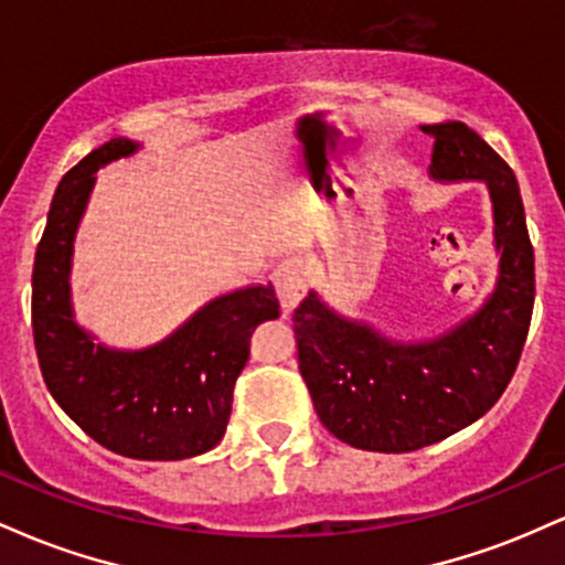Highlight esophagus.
Here are the masks:
<instances>
[{"label": "esophagus", "instance_id": "34e87169", "mask_svg": "<svg viewBox=\"0 0 565 565\" xmlns=\"http://www.w3.org/2000/svg\"><path fill=\"white\" fill-rule=\"evenodd\" d=\"M274 287L278 305H281L284 313H289V310L302 300L305 289H308V270H305V263L300 257H284V260L276 265Z\"/></svg>", "mask_w": 565, "mask_h": 565}]
</instances>
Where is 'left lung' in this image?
<instances>
[{
    "instance_id": "left-lung-1",
    "label": "left lung",
    "mask_w": 565,
    "mask_h": 565,
    "mask_svg": "<svg viewBox=\"0 0 565 565\" xmlns=\"http://www.w3.org/2000/svg\"><path fill=\"white\" fill-rule=\"evenodd\" d=\"M423 132L436 140L433 180L489 188L499 276L476 313L423 342L350 321L316 291L297 305V361L316 414L334 438L366 451H417L481 419L515 374L534 310V246L508 161L462 121Z\"/></svg>"
}]
</instances>
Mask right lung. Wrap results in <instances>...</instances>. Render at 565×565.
<instances>
[{"label": "right lung", "mask_w": 565, "mask_h": 565, "mask_svg": "<svg viewBox=\"0 0 565 565\" xmlns=\"http://www.w3.org/2000/svg\"><path fill=\"white\" fill-rule=\"evenodd\" d=\"M138 148L114 138L63 174L36 246L31 323L39 369L57 406L108 451L167 462L223 440L249 337L257 323L278 319V300L270 284L228 291L142 350L97 345L74 321L71 257L95 172Z\"/></svg>", "instance_id": "1"}]
</instances>
